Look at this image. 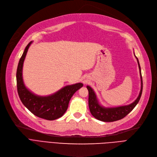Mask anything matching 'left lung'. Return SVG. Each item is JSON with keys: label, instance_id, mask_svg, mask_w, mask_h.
Wrapping results in <instances>:
<instances>
[{"label": "left lung", "instance_id": "1", "mask_svg": "<svg viewBox=\"0 0 157 157\" xmlns=\"http://www.w3.org/2000/svg\"><path fill=\"white\" fill-rule=\"evenodd\" d=\"M134 56L136 57V59H137L141 78V89L138 98H136L132 103H131L128 105L117 106V107L106 108L104 107L103 105H102L99 103L97 94L94 93V90L90 87V86L87 85V88L89 91V107L90 113H91L92 115L94 118L101 121H104V122H113V121H118L124 118L125 116L127 115L131 111L135 108V106L138 104L141 98V93H142L143 82L138 59L136 57L135 54Z\"/></svg>", "mask_w": 157, "mask_h": 157}]
</instances>
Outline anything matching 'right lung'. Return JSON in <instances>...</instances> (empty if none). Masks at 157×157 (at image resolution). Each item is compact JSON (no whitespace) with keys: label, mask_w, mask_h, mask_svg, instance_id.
<instances>
[{"label":"right lung","mask_w":157,"mask_h":157,"mask_svg":"<svg viewBox=\"0 0 157 157\" xmlns=\"http://www.w3.org/2000/svg\"><path fill=\"white\" fill-rule=\"evenodd\" d=\"M33 42L25 48L18 63L16 80L17 92L20 100L30 112L40 118L49 121L57 119L64 115L67 110L70 100L83 83H77L67 85L58 91L48 96L35 94L25 85L23 79V67L28 49Z\"/></svg>","instance_id":"1"}]
</instances>
